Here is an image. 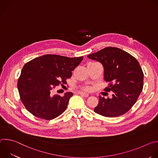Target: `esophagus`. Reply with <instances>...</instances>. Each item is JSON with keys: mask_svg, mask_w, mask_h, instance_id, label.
Segmentation results:
<instances>
[{"mask_svg": "<svg viewBox=\"0 0 158 158\" xmlns=\"http://www.w3.org/2000/svg\"><path fill=\"white\" fill-rule=\"evenodd\" d=\"M79 94H81V96H83L85 97V98H87V97H88V96H89V94H87V93H85L79 92Z\"/></svg>", "mask_w": 158, "mask_h": 158, "instance_id": "obj_1", "label": "esophagus"}]
</instances>
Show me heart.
<instances>
[{
  "mask_svg": "<svg viewBox=\"0 0 158 158\" xmlns=\"http://www.w3.org/2000/svg\"><path fill=\"white\" fill-rule=\"evenodd\" d=\"M83 90H84V91H90V90H91V88L90 87H83Z\"/></svg>",
  "mask_w": 158,
  "mask_h": 158,
  "instance_id": "1",
  "label": "heart"
}]
</instances>
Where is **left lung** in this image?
I'll return each instance as SVG.
<instances>
[{
  "instance_id": "1",
  "label": "left lung",
  "mask_w": 158,
  "mask_h": 158,
  "mask_svg": "<svg viewBox=\"0 0 158 158\" xmlns=\"http://www.w3.org/2000/svg\"><path fill=\"white\" fill-rule=\"evenodd\" d=\"M100 62L104 70L108 86L104 91L113 92L111 99L99 96L94 111L107 118L120 116L136 102L143 88L144 74L136 59L128 52L114 47H107L87 56Z\"/></svg>"
}]
</instances>
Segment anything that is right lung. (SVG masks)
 Wrapping results in <instances>:
<instances>
[{"instance_id":"add662e5","label":"right lung","mask_w":158,"mask_h":158,"mask_svg":"<svg viewBox=\"0 0 158 158\" xmlns=\"http://www.w3.org/2000/svg\"><path fill=\"white\" fill-rule=\"evenodd\" d=\"M82 59L83 57L46 54L27 62L17 82L20 98L26 109L34 116L46 120L63 113L73 94L53 95L52 90L67 84L66 80L72 76V71Z\"/></svg>"}]
</instances>
